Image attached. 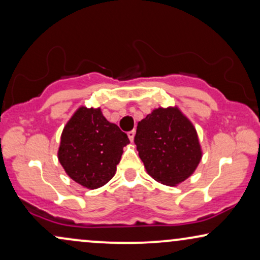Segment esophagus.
Masks as SVG:
<instances>
[{
    "mask_svg": "<svg viewBox=\"0 0 260 260\" xmlns=\"http://www.w3.org/2000/svg\"><path fill=\"white\" fill-rule=\"evenodd\" d=\"M127 136H128V138H129V140L131 141H133L134 140V136H136V131H131V132H128L127 133Z\"/></svg>",
    "mask_w": 260,
    "mask_h": 260,
    "instance_id": "obj_1",
    "label": "esophagus"
}]
</instances>
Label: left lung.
Wrapping results in <instances>:
<instances>
[{
	"instance_id": "left-lung-1",
	"label": "left lung",
	"mask_w": 260,
	"mask_h": 260,
	"mask_svg": "<svg viewBox=\"0 0 260 260\" xmlns=\"http://www.w3.org/2000/svg\"><path fill=\"white\" fill-rule=\"evenodd\" d=\"M134 143L147 174L166 186L188 179L203 157L196 127L179 107L153 109L138 122Z\"/></svg>"
}]
</instances>
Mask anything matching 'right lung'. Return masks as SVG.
<instances>
[{"label":"right lung","mask_w":260,"mask_h":260,"mask_svg":"<svg viewBox=\"0 0 260 260\" xmlns=\"http://www.w3.org/2000/svg\"><path fill=\"white\" fill-rule=\"evenodd\" d=\"M128 144L127 134L109 122L101 108L80 107L62 131L57 157L72 180L96 189L113 179Z\"/></svg>","instance_id":"add662e5"}]
</instances>
